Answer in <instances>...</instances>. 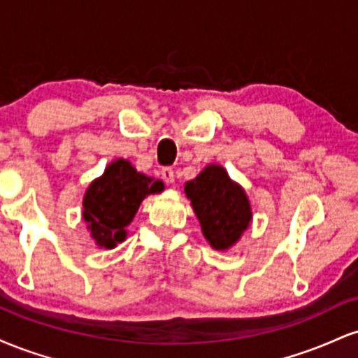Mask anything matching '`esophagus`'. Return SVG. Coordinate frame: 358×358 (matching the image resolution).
I'll return each instance as SVG.
<instances>
[{
    "mask_svg": "<svg viewBox=\"0 0 358 358\" xmlns=\"http://www.w3.org/2000/svg\"><path fill=\"white\" fill-rule=\"evenodd\" d=\"M162 178L165 180L166 183H175V171L171 170V168H163Z\"/></svg>",
    "mask_w": 358,
    "mask_h": 358,
    "instance_id": "1",
    "label": "esophagus"
}]
</instances>
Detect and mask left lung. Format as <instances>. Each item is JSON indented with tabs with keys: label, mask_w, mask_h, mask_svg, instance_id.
<instances>
[{
	"label": "left lung",
	"mask_w": 358,
	"mask_h": 358,
	"mask_svg": "<svg viewBox=\"0 0 358 358\" xmlns=\"http://www.w3.org/2000/svg\"><path fill=\"white\" fill-rule=\"evenodd\" d=\"M185 195L200 222L203 237L215 250H229L241 241L252 222L250 200L227 170L210 163L185 183Z\"/></svg>",
	"instance_id": "1"
}]
</instances>
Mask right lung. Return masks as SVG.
<instances>
[{
  "instance_id": "right-lung-1",
  "label": "right lung",
  "mask_w": 358,
  "mask_h": 358,
  "mask_svg": "<svg viewBox=\"0 0 358 358\" xmlns=\"http://www.w3.org/2000/svg\"><path fill=\"white\" fill-rule=\"evenodd\" d=\"M163 190L162 180L139 173L127 159L110 162L104 173L90 182L82 200V219L97 248L114 249L121 244L143 200Z\"/></svg>"
}]
</instances>
